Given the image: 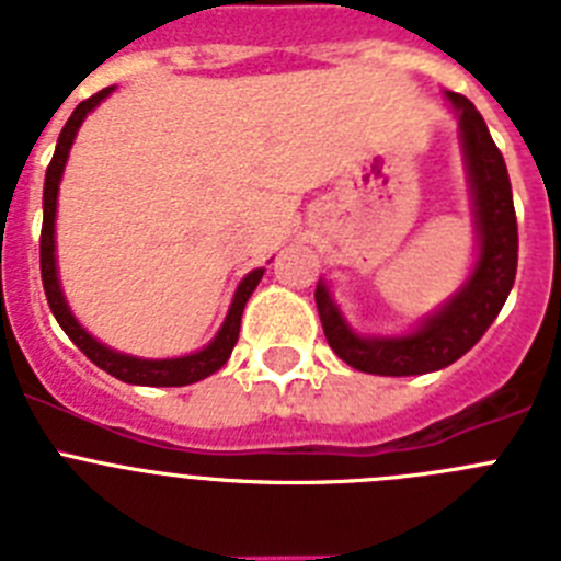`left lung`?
I'll return each instance as SVG.
<instances>
[{"label":"left lung","instance_id":"obj_1","mask_svg":"<svg viewBox=\"0 0 561 561\" xmlns=\"http://www.w3.org/2000/svg\"><path fill=\"white\" fill-rule=\"evenodd\" d=\"M458 117L469 196L474 216V264L469 277L433 314L404 334H359L336 306L325 277L317 280V311L331 351L345 365L374 376H421L447 368L494 323L517 275V216L503 153L469 98L444 92Z\"/></svg>","mask_w":561,"mask_h":561}]
</instances>
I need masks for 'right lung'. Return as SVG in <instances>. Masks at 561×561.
Segmentation results:
<instances>
[{
    "mask_svg": "<svg viewBox=\"0 0 561 561\" xmlns=\"http://www.w3.org/2000/svg\"><path fill=\"white\" fill-rule=\"evenodd\" d=\"M114 92V87L101 89L98 95H92L89 101H81L76 106V112L69 114L67 126L58 134V146L53 153V162L47 168V176H44V225H42V284L44 295H47L49 311L56 314L58 325L67 331V336L76 342L78 348L95 362L98 368L112 374L114 379L126 381V385H142V388H185L193 381H202L205 376L216 374L219 368H225L227 359H230L232 348L238 342V331H241V314H244V306L250 300V295L255 291V286L261 284L264 277V266L261 270H252L250 275L241 277V284L236 286V295H232V304L227 309L225 323L216 331L205 348L193 351L185 356H171V359H146V356L123 354V351L108 348L106 342L95 340L89 334L78 317L69 309L67 297L61 289V277H58V257H56V213H58V187H61L64 168L69 160V148L76 142L78 128L83 126L89 112H95L103 101Z\"/></svg>",
    "mask_w": 561,
    "mask_h": 561,
    "instance_id": "add662e5",
    "label": "right lung"
}]
</instances>
